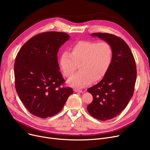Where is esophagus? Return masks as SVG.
Instances as JSON below:
<instances>
[{
    "label": "esophagus",
    "mask_w": 150,
    "mask_h": 150,
    "mask_svg": "<svg viewBox=\"0 0 150 150\" xmlns=\"http://www.w3.org/2000/svg\"><path fill=\"white\" fill-rule=\"evenodd\" d=\"M74 91H75V92H79V93H81V92H83V91H82L81 89H78V88H75V89H74Z\"/></svg>",
    "instance_id": "esophagus-1"
}]
</instances>
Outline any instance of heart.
Segmentation results:
<instances>
[{
	"instance_id": "1",
	"label": "heart",
	"mask_w": 150,
	"mask_h": 150,
	"mask_svg": "<svg viewBox=\"0 0 150 150\" xmlns=\"http://www.w3.org/2000/svg\"><path fill=\"white\" fill-rule=\"evenodd\" d=\"M112 59L111 45L106 41H80L74 44L69 52H63L59 65L67 78H71L79 66L81 71L69 81L76 87H84L92 80L97 81L106 74Z\"/></svg>"
}]
</instances>
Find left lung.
I'll return each mask as SVG.
<instances>
[{
	"instance_id": "obj_1",
	"label": "left lung",
	"mask_w": 150,
	"mask_h": 150,
	"mask_svg": "<svg viewBox=\"0 0 150 150\" xmlns=\"http://www.w3.org/2000/svg\"><path fill=\"white\" fill-rule=\"evenodd\" d=\"M92 36L103 39L112 49V59L106 74L98 84L88 89L93 96L87 106L89 113L105 121L119 115L132 98L137 77L136 61L129 46L120 37L105 33Z\"/></svg>"
}]
</instances>
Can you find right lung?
Instances as JSON below:
<instances>
[{"instance_id":"add662e5","label":"right lung","mask_w":150,"mask_h":150,"mask_svg":"<svg viewBox=\"0 0 150 150\" xmlns=\"http://www.w3.org/2000/svg\"><path fill=\"white\" fill-rule=\"evenodd\" d=\"M67 33L49 31L38 34L23 45L14 62L15 88L20 100L35 116L45 119L62 109L72 88L62 87L57 53L69 39Z\"/></svg>"}]
</instances>
